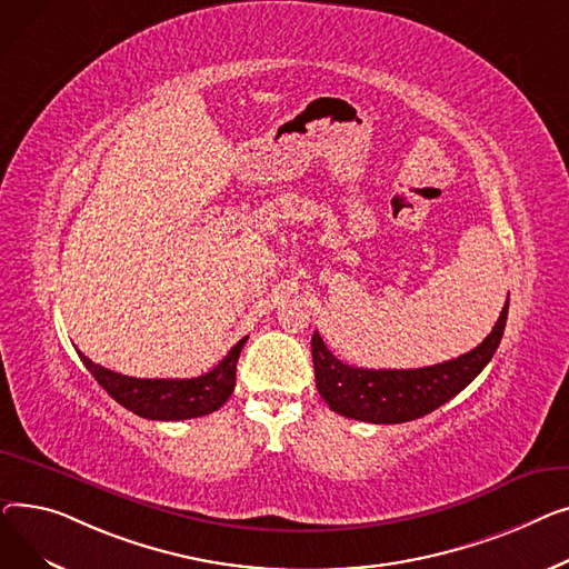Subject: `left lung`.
<instances>
[{
	"label": "left lung",
	"instance_id": "left-lung-1",
	"mask_svg": "<svg viewBox=\"0 0 569 569\" xmlns=\"http://www.w3.org/2000/svg\"><path fill=\"white\" fill-rule=\"evenodd\" d=\"M508 306L510 300H506L482 345L459 358L418 370H365L347 365L332 356L319 332H315L312 362L317 390L332 411L353 420L397 425L422 418L446 405L485 370L503 338Z\"/></svg>",
	"mask_w": 569,
	"mask_h": 569
}]
</instances>
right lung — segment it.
Listing matches in <instances>:
<instances>
[{"mask_svg": "<svg viewBox=\"0 0 569 569\" xmlns=\"http://www.w3.org/2000/svg\"><path fill=\"white\" fill-rule=\"evenodd\" d=\"M248 338L239 340L211 372L194 379H136L91 362L78 351L93 379L121 407L149 420H188L218 411L237 386V362Z\"/></svg>", "mask_w": 569, "mask_h": 569, "instance_id": "add662e5", "label": "right lung"}]
</instances>
